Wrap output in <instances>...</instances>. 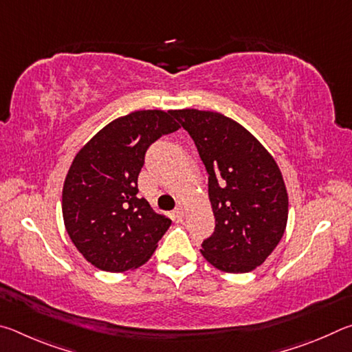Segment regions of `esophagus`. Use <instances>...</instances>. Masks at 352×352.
I'll return each instance as SVG.
<instances>
[{
  "label": "esophagus",
  "mask_w": 352,
  "mask_h": 352,
  "mask_svg": "<svg viewBox=\"0 0 352 352\" xmlns=\"http://www.w3.org/2000/svg\"><path fill=\"white\" fill-rule=\"evenodd\" d=\"M174 214H175L177 219H182L184 216V208H183L182 201H178V204H177V208L174 210Z\"/></svg>",
  "instance_id": "obj_1"
}]
</instances>
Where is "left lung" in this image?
<instances>
[{
  "label": "left lung",
  "instance_id": "obj_1",
  "mask_svg": "<svg viewBox=\"0 0 352 352\" xmlns=\"http://www.w3.org/2000/svg\"><path fill=\"white\" fill-rule=\"evenodd\" d=\"M208 170L216 226L201 254L216 269L247 273L261 265L284 234L289 199L281 170L254 136L220 113L175 110Z\"/></svg>",
  "mask_w": 352,
  "mask_h": 352
}]
</instances>
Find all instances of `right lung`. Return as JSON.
<instances>
[{
    "label": "right lung",
    "mask_w": 352,
    "mask_h": 352,
    "mask_svg": "<svg viewBox=\"0 0 352 352\" xmlns=\"http://www.w3.org/2000/svg\"><path fill=\"white\" fill-rule=\"evenodd\" d=\"M178 129L172 111H133L76 155L63 184V220L76 248L98 269H136L168 231L170 219L138 197V175L147 148Z\"/></svg>",
    "instance_id": "add662e5"
}]
</instances>
